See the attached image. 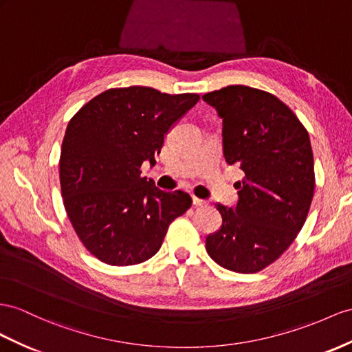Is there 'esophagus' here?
<instances>
[{
  "label": "esophagus",
  "instance_id": "1",
  "mask_svg": "<svg viewBox=\"0 0 352 352\" xmlns=\"http://www.w3.org/2000/svg\"><path fill=\"white\" fill-rule=\"evenodd\" d=\"M193 205H195V206H205V205H206V201L199 199V197L193 196Z\"/></svg>",
  "mask_w": 352,
  "mask_h": 352
}]
</instances>
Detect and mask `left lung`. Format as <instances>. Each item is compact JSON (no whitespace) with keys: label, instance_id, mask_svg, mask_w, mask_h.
Segmentation results:
<instances>
[{"label":"left lung","instance_id":"obj_1","mask_svg":"<svg viewBox=\"0 0 352 352\" xmlns=\"http://www.w3.org/2000/svg\"><path fill=\"white\" fill-rule=\"evenodd\" d=\"M223 119V153L245 177L236 208L217 204L221 228L206 236L210 257L224 269L256 274L281 257L308 217L314 156L308 131L265 90L233 85L202 96Z\"/></svg>","mask_w":352,"mask_h":352}]
</instances>
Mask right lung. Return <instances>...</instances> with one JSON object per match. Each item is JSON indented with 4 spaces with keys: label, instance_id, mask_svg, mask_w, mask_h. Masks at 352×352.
Here are the masks:
<instances>
[{
    "label": "right lung",
    "instance_id": "right-lung-1",
    "mask_svg": "<svg viewBox=\"0 0 352 352\" xmlns=\"http://www.w3.org/2000/svg\"><path fill=\"white\" fill-rule=\"evenodd\" d=\"M199 98L114 87L69 120L59 159L62 197L78 239L101 262H146L159 251L169 224L192 206L190 195L160 190L141 175V165L155 164L165 133Z\"/></svg>",
    "mask_w": 352,
    "mask_h": 352
}]
</instances>
